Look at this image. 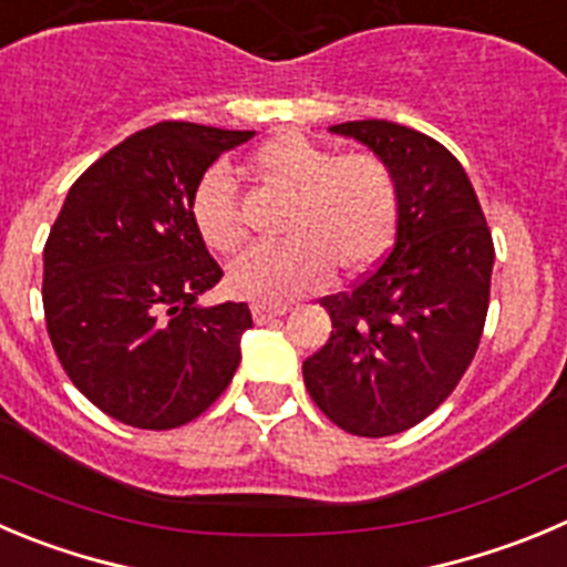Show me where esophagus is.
I'll list each match as a JSON object with an SVG mask.
<instances>
[{
  "label": "esophagus",
  "mask_w": 567,
  "mask_h": 567,
  "mask_svg": "<svg viewBox=\"0 0 567 567\" xmlns=\"http://www.w3.org/2000/svg\"><path fill=\"white\" fill-rule=\"evenodd\" d=\"M288 313V305H268V301H254L251 316L257 324H266V321L277 319V316Z\"/></svg>",
  "instance_id": "34e87169"
}]
</instances>
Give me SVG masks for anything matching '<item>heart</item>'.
<instances>
[{
	"label": "heart",
	"instance_id": "obj_1",
	"mask_svg": "<svg viewBox=\"0 0 567 567\" xmlns=\"http://www.w3.org/2000/svg\"><path fill=\"white\" fill-rule=\"evenodd\" d=\"M266 187L282 189L285 240L259 243L229 266V288L246 299L290 301L316 290L336 268L361 274L394 235L400 187L391 164L374 151L336 153L301 131H282L248 156ZM189 215L200 240L229 254L246 240L237 187L224 167H212L195 187Z\"/></svg>",
	"mask_w": 567,
	"mask_h": 567
}]
</instances>
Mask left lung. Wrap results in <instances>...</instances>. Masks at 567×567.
<instances>
[{
	"label": "left lung",
	"mask_w": 567,
	"mask_h": 567,
	"mask_svg": "<svg viewBox=\"0 0 567 567\" xmlns=\"http://www.w3.org/2000/svg\"><path fill=\"white\" fill-rule=\"evenodd\" d=\"M330 131L391 164L396 240L367 277L321 299L332 332L301 372L313 403L341 431L394 436L433 414L475 358L495 246L467 173L436 140L385 120Z\"/></svg>",
	"instance_id": "1"
}]
</instances>
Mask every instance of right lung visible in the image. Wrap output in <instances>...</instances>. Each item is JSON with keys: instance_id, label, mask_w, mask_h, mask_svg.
<instances>
[{"instance_id": "right-lung-1", "label": "right lung", "mask_w": 567, "mask_h": 567, "mask_svg": "<svg viewBox=\"0 0 567 567\" xmlns=\"http://www.w3.org/2000/svg\"><path fill=\"white\" fill-rule=\"evenodd\" d=\"M254 131L158 123L72 184L44 246V319L69 380L116 422L171 431L231 383L246 301L198 308L224 271L189 215L195 187Z\"/></svg>"}]
</instances>
